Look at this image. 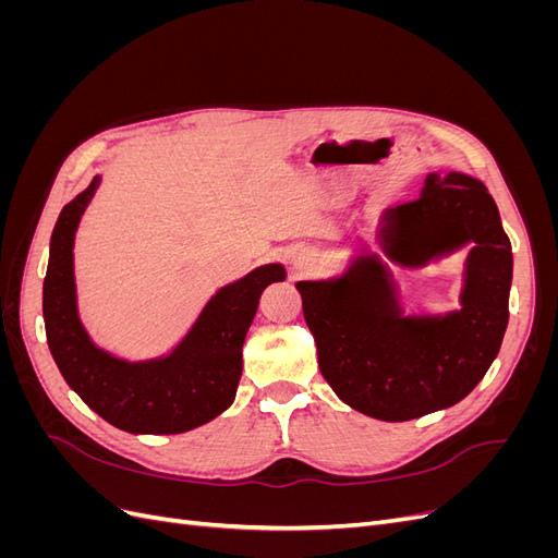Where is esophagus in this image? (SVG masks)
<instances>
[{"instance_id": "esophagus-1", "label": "esophagus", "mask_w": 558, "mask_h": 558, "mask_svg": "<svg viewBox=\"0 0 558 558\" xmlns=\"http://www.w3.org/2000/svg\"><path fill=\"white\" fill-rule=\"evenodd\" d=\"M314 265H316V258H314V253H310V251L298 253V256L293 258V267L298 269V272H310Z\"/></svg>"}]
</instances>
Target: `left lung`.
Returning <instances> with one entry per match:
<instances>
[{
	"mask_svg": "<svg viewBox=\"0 0 558 558\" xmlns=\"http://www.w3.org/2000/svg\"><path fill=\"white\" fill-rule=\"evenodd\" d=\"M381 238L404 265L475 242L461 312L402 318L373 258L342 279L295 286L332 391L367 416L410 421L463 400L494 363L510 316L512 244L486 185L461 172L430 174L418 197L386 214Z\"/></svg>",
	"mask_w": 558,
	"mask_h": 558,
	"instance_id": "left-lung-1",
	"label": "left lung"
}]
</instances>
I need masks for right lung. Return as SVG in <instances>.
<instances>
[{"mask_svg": "<svg viewBox=\"0 0 558 558\" xmlns=\"http://www.w3.org/2000/svg\"><path fill=\"white\" fill-rule=\"evenodd\" d=\"M60 211L44 279L48 349L64 381L111 426L128 433L174 435L207 424L228 410L242 377V344L267 283L283 279L281 265H263L218 291L189 337L167 359L116 361L83 330L74 291V232L97 189Z\"/></svg>", "mask_w": 558, "mask_h": 558, "instance_id": "right-lung-1", "label": "right lung"}]
</instances>
